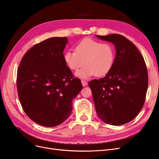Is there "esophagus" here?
<instances>
[{
	"label": "esophagus",
	"instance_id": "1",
	"mask_svg": "<svg viewBox=\"0 0 159 159\" xmlns=\"http://www.w3.org/2000/svg\"><path fill=\"white\" fill-rule=\"evenodd\" d=\"M81 84H82V85L84 86V87H85V86H86V85H88L87 81H84V80L81 81Z\"/></svg>",
	"mask_w": 159,
	"mask_h": 159
}]
</instances>
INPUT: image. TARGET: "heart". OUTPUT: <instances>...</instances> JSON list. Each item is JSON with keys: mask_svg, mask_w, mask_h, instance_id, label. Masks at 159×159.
Instances as JSON below:
<instances>
[{"mask_svg": "<svg viewBox=\"0 0 159 159\" xmlns=\"http://www.w3.org/2000/svg\"><path fill=\"white\" fill-rule=\"evenodd\" d=\"M64 60L68 68L77 71L81 79H88L93 75L102 77L112 68L115 60L113 47L108 43H102L91 38H85L75 46V52L68 50L64 53ZM84 62H83V61Z\"/></svg>", "mask_w": 159, "mask_h": 159, "instance_id": "1", "label": "heart"}]
</instances>
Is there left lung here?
<instances>
[{
  "mask_svg": "<svg viewBox=\"0 0 159 159\" xmlns=\"http://www.w3.org/2000/svg\"><path fill=\"white\" fill-rule=\"evenodd\" d=\"M111 42L116 56L103 78L89 81L95 110L103 122L121 125L135 117L145 103L148 73L145 60L133 42L118 34L97 36Z\"/></svg>",
  "mask_w": 159,
  "mask_h": 159,
  "instance_id": "left-lung-1",
  "label": "left lung"
}]
</instances>
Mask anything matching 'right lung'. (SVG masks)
Returning <instances> with one entry per match:
<instances>
[{
	"mask_svg": "<svg viewBox=\"0 0 159 159\" xmlns=\"http://www.w3.org/2000/svg\"><path fill=\"white\" fill-rule=\"evenodd\" d=\"M67 37H53L34 46L23 56L17 73L19 100L28 117L44 127L69 117L72 101L82 89L64 60Z\"/></svg>",
	"mask_w": 159,
	"mask_h": 159,
	"instance_id": "1",
	"label": "right lung"
}]
</instances>
